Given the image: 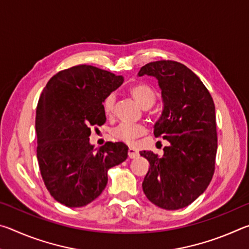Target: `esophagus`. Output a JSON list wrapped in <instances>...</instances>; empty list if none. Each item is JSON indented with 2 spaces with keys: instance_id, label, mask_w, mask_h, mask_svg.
Instances as JSON below:
<instances>
[{
  "instance_id": "obj_1",
  "label": "esophagus",
  "mask_w": 249,
  "mask_h": 249,
  "mask_svg": "<svg viewBox=\"0 0 249 249\" xmlns=\"http://www.w3.org/2000/svg\"><path fill=\"white\" fill-rule=\"evenodd\" d=\"M138 151L137 150H135L134 148H128V158H130V159H133V158H136V157H138Z\"/></svg>"
}]
</instances>
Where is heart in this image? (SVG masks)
Returning a JSON list of instances; mask_svg holds the SVG:
<instances>
[{
    "label": "heart",
    "mask_w": 249,
    "mask_h": 249,
    "mask_svg": "<svg viewBox=\"0 0 249 249\" xmlns=\"http://www.w3.org/2000/svg\"><path fill=\"white\" fill-rule=\"evenodd\" d=\"M129 94L142 108H149L156 102V92L154 88L147 83H136L129 88ZM115 107V95L108 94L103 101V111L107 116L112 115ZM145 133V128L141 125L119 124L112 129V136L117 141L125 142H133L135 138Z\"/></svg>",
    "instance_id": "1"
}]
</instances>
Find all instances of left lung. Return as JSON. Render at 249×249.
Returning <instances> with one entry per match:
<instances>
[{"label":"left lung","mask_w":249,"mask_h":249,"mask_svg":"<svg viewBox=\"0 0 249 249\" xmlns=\"http://www.w3.org/2000/svg\"><path fill=\"white\" fill-rule=\"evenodd\" d=\"M142 75L158 80L163 107L154 135L169 142L161 157L141 151L150 165L142 190L159 208L183 209L212 180L217 149L215 107L200 78L180 62H150L141 68L138 77Z\"/></svg>","instance_id":"8db88e82"}]
</instances>
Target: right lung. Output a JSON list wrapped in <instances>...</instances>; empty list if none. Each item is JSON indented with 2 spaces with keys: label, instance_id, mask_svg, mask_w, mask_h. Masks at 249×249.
I'll use <instances>...</instances> for the list:
<instances>
[{
  "label": "right lung",
  "instance_id": "add662e5",
  "mask_svg": "<svg viewBox=\"0 0 249 249\" xmlns=\"http://www.w3.org/2000/svg\"><path fill=\"white\" fill-rule=\"evenodd\" d=\"M124 82L93 66L62 70L46 84L37 104V159L46 188L68 208L95 200L107 184L109 168L127 158L124 142L90 144L91 127L107 121L103 101Z\"/></svg>",
  "mask_w": 249,
  "mask_h": 249
}]
</instances>
